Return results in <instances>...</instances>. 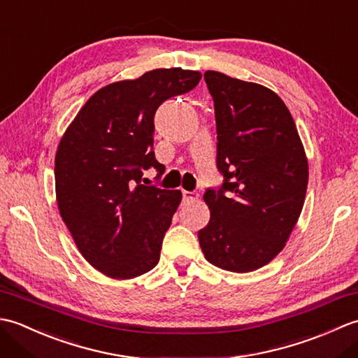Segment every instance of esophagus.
<instances>
[{
  "instance_id": "esophagus-1",
  "label": "esophagus",
  "mask_w": 358,
  "mask_h": 358,
  "mask_svg": "<svg viewBox=\"0 0 358 358\" xmlns=\"http://www.w3.org/2000/svg\"><path fill=\"white\" fill-rule=\"evenodd\" d=\"M183 200H185V201H195V200H199V194H196V192L183 191Z\"/></svg>"
}]
</instances>
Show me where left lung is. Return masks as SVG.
I'll return each mask as SVG.
<instances>
[{
	"label": "left lung",
	"mask_w": 358,
	"mask_h": 358,
	"mask_svg": "<svg viewBox=\"0 0 358 358\" xmlns=\"http://www.w3.org/2000/svg\"><path fill=\"white\" fill-rule=\"evenodd\" d=\"M215 106L220 191L208 189L210 210L199 232L204 258L217 268L250 272L275 258L305 204L308 158L291 112L273 90L204 72Z\"/></svg>",
	"instance_id": "8db88e82"
}]
</instances>
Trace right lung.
Wrapping results in <instances>:
<instances>
[{"instance_id":"obj_1","label":"right lung","mask_w":358,"mask_h":358,"mask_svg":"<svg viewBox=\"0 0 358 358\" xmlns=\"http://www.w3.org/2000/svg\"><path fill=\"white\" fill-rule=\"evenodd\" d=\"M201 80L181 67L115 81L89 98L59 140L55 194L64 224L86 262L104 275L131 280L154 269L180 191L141 185L155 167L158 106Z\"/></svg>"}]
</instances>
